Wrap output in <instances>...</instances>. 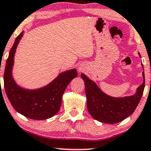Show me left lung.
<instances>
[{"instance_id": "8db88e82", "label": "left lung", "mask_w": 151, "mask_h": 151, "mask_svg": "<svg viewBox=\"0 0 151 151\" xmlns=\"http://www.w3.org/2000/svg\"><path fill=\"white\" fill-rule=\"evenodd\" d=\"M139 55L140 56V53ZM143 68V65H142ZM85 83L87 108L93 118L101 122L115 124L130 116L140 102L145 88V74L142 72L143 82L137 87L134 95L124 97L110 96L98 87L94 81L81 73Z\"/></svg>"}]
</instances>
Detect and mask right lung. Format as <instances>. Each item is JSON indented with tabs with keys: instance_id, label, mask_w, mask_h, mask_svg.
<instances>
[{
	"instance_id": "right-lung-1",
	"label": "right lung",
	"mask_w": 151,
	"mask_h": 151,
	"mask_svg": "<svg viewBox=\"0 0 151 151\" xmlns=\"http://www.w3.org/2000/svg\"><path fill=\"white\" fill-rule=\"evenodd\" d=\"M22 32L16 39L6 60L4 72V88L11 105L17 112L36 120L47 119L59 111L63 93L70 82L78 76L76 69L61 73L52 82L37 89H27L17 84L12 76L14 55Z\"/></svg>"
}]
</instances>
